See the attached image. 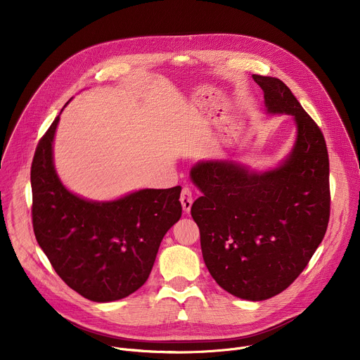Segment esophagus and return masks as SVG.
I'll return each instance as SVG.
<instances>
[{
	"instance_id": "obj_1",
	"label": "esophagus",
	"mask_w": 360,
	"mask_h": 360,
	"mask_svg": "<svg viewBox=\"0 0 360 360\" xmlns=\"http://www.w3.org/2000/svg\"><path fill=\"white\" fill-rule=\"evenodd\" d=\"M179 200H181V203H182L184 211H185V212H189V211H191V207H192V202H193L192 192H191L189 188H184V189H182Z\"/></svg>"
}]
</instances>
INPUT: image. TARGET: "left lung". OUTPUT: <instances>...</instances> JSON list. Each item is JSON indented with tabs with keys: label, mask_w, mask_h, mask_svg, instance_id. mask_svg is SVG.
<instances>
[{
	"label": "left lung",
	"mask_w": 360,
	"mask_h": 360,
	"mask_svg": "<svg viewBox=\"0 0 360 360\" xmlns=\"http://www.w3.org/2000/svg\"><path fill=\"white\" fill-rule=\"evenodd\" d=\"M268 115H289L296 138L275 167L235 160L199 161L191 179L203 193L191 208L203 262L217 283L245 300H266L306 268L329 222L325 138L290 89L275 77L252 75Z\"/></svg>",
	"instance_id": "8db88e82"
}]
</instances>
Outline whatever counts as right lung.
Wrapping results in <instances>:
<instances>
[{"label": "right lung", "instance_id": "1", "mask_svg": "<svg viewBox=\"0 0 360 360\" xmlns=\"http://www.w3.org/2000/svg\"><path fill=\"white\" fill-rule=\"evenodd\" d=\"M60 115L39 141L31 167L37 242L81 296L99 303L124 299L146 282L161 240L179 221L181 186L143 188L112 200L71 192L54 164Z\"/></svg>", "mask_w": 360, "mask_h": 360}]
</instances>
